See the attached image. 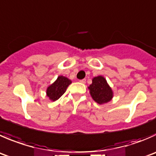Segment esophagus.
<instances>
[{"instance_id":"obj_1","label":"esophagus","mask_w":156,"mask_h":156,"mask_svg":"<svg viewBox=\"0 0 156 156\" xmlns=\"http://www.w3.org/2000/svg\"><path fill=\"white\" fill-rule=\"evenodd\" d=\"M79 82L82 83V84H85V83H86V80L85 79H81V80H80Z\"/></svg>"}]
</instances>
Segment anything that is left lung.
<instances>
[{
	"label": "left lung",
	"mask_w": 156,
	"mask_h": 156,
	"mask_svg": "<svg viewBox=\"0 0 156 156\" xmlns=\"http://www.w3.org/2000/svg\"><path fill=\"white\" fill-rule=\"evenodd\" d=\"M90 94L94 101L99 104H106L111 101L113 93L111 87L103 76L94 77L92 79V84L88 87Z\"/></svg>",
	"instance_id": "8db88e82"
}]
</instances>
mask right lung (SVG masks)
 <instances>
[{"label": "right lung", "mask_w": 156, "mask_h": 156, "mask_svg": "<svg viewBox=\"0 0 156 156\" xmlns=\"http://www.w3.org/2000/svg\"><path fill=\"white\" fill-rule=\"evenodd\" d=\"M71 84L72 81L70 79L62 75L58 76L55 82L47 87L46 95L49 97L51 101H56L66 92L67 87Z\"/></svg>", "instance_id": "1"}]
</instances>
